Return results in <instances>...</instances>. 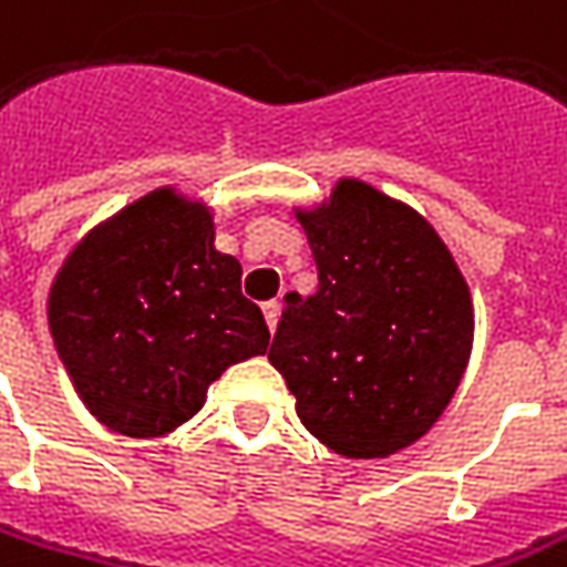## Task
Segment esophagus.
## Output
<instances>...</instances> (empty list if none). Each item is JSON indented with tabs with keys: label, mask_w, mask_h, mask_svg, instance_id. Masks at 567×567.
Here are the masks:
<instances>
[{
	"label": "esophagus",
	"mask_w": 567,
	"mask_h": 567,
	"mask_svg": "<svg viewBox=\"0 0 567 567\" xmlns=\"http://www.w3.org/2000/svg\"><path fill=\"white\" fill-rule=\"evenodd\" d=\"M264 313L266 322H269V329H276V326H279V317H282V301H279V298H276V301H266Z\"/></svg>",
	"instance_id": "34e87169"
}]
</instances>
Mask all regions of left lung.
Returning a JSON list of instances; mask_svg holds the SVG:
<instances>
[{
    "label": "left lung",
    "instance_id": "8db88e82",
    "mask_svg": "<svg viewBox=\"0 0 567 567\" xmlns=\"http://www.w3.org/2000/svg\"><path fill=\"white\" fill-rule=\"evenodd\" d=\"M317 260L313 295H288L269 361L301 423L348 458L420 440L467 367L471 295L433 225L363 182L298 213Z\"/></svg>",
    "mask_w": 567,
    "mask_h": 567
}]
</instances>
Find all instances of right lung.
I'll use <instances>...</instances> for the list:
<instances>
[{
    "mask_svg": "<svg viewBox=\"0 0 567 567\" xmlns=\"http://www.w3.org/2000/svg\"><path fill=\"white\" fill-rule=\"evenodd\" d=\"M50 329L87 411L125 436H163L204 408L225 367L266 354L241 264L213 247L200 204L153 190L74 247Z\"/></svg>",
    "mask_w": 567,
    "mask_h": 567,
    "instance_id": "right-lung-1",
    "label": "right lung"
}]
</instances>
